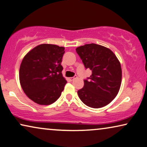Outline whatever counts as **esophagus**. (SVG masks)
I'll return each mask as SVG.
<instances>
[{"label": "esophagus", "instance_id": "34e87169", "mask_svg": "<svg viewBox=\"0 0 147 147\" xmlns=\"http://www.w3.org/2000/svg\"><path fill=\"white\" fill-rule=\"evenodd\" d=\"M76 78V76H74V77H71V78H69V79L70 80H71V81H73L74 79H75Z\"/></svg>", "mask_w": 147, "mask_h": 147}]
</instances>
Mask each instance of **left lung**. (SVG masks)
<instances>
[{
  "instance_id": "obj_1",
  "label": "left lung",
  "mask_w": 147,
  "mask_h": 147,
  "mask_svg": "<svg viewBox=\"0 0 147 147\" xmlns=\"http://www.w3.org/2000/svg\"><path fill=\"white\" fill-rule=\"evenodd\" d=\"M76 51L92 75L84 80V87L78 90L80 99L92 108L106 106L115 98L121 83V65L108 48L95 43L80 46Z\"/></svg>"
}]
</instances>
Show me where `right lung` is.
<instances>
[{"mask_svg":"<svg viewBox=\"0 0 147 147\" xmlns=\"http://www.w3.org/2000/svg\"><path fill=\"white\" fill-rule=\"evenodd\" d=\"M64 53L63 47L41 44L24 57L19 71L20 82L32 101L39 105H49L60 97L67 83L61 64Z\"/></svg>","mask_w":147,"mask_h":147,"instance_id":"right-lung-1","label":"right lung"}]
</instances>
